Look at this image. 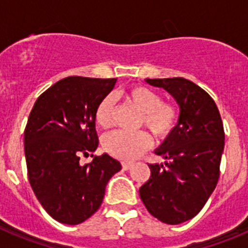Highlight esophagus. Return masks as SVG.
I'll return each mask as SVG.
<instances>
[{
    "label": "esophagus",
    "instance_id": "obj_1",
    "mask_svg": "<svg viewBox=\"0 0 248 248\" xmlns=\"http://www.w3.org/2000/svg\"><path fill=\"white\" fill-rule=\"evenodd\" d=\"M134 166V163L132 162H122V169L124 170H130Z\"/></svg>",
    "mask_w": 248,
    "mask_h": 248
}]
</instances>
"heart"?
<instances>
[{"label": "heart", "mask_w": 248, "mask_h": 248, "mask_svg": "<svg viewBox=\"0 0 248 248\" xmlns=\"http://www.w3.org/2000/svg\"><path fill=\"white\" fill-rule=\"evenodd\" d=\"M124 96L141 113L140 124H143L155 138L163 139L172 131L177 121L176 109L173 105L162 103V99L155 91L144 86H134L126 91ZM113 108L114 99L112 95H107L95 110V121L99 127L108 128L112 126ZM103 145L105 151L117 158L130 161L151 147V138L144 131H113L105 136Z\"/></svg>", "instance_id": "obj_1"}]
</instances>
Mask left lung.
Returning <instances> with one entry per match:
<instances>
[{"label": "left lung", "instance_id": "8db88e82", "mask_svg": "<svg viewBox=\"0 0 248 248\" xmlns=\"http://www.w3.org/2000/svg\"><path fill=\"white\" fill-rule=\"evenodd\" d=\"M179 105L176 126L155 151L165 162L148 165L151 177L139 189L151 215L176 225L188 221L207 202L219 180L224 127L215 101L189 79L147 78Z\"/></svg>", "mask_w": 248, "mask_h": 248}]
</instances>
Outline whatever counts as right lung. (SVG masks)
<instances>
[{
    "mask_svg": "<svg viewBox=\"0 0 248 248\" xmlns=\"http://www.w3.org/2000/svg\"><path fill=\"white\" fill-rule=\"evenodd\" d=\"M117 78L67 77L34 103L24 131L28 179L37 200L52 219L83 223L99 210L120 161L109 155L81 165L79 157L99 145L95 110Z\"/></svg>",
    "mask_w": 248,
    "mask_h": 248,
    "instance_id": "obj_1",
    "label": "right lung"
}]
</instances>
